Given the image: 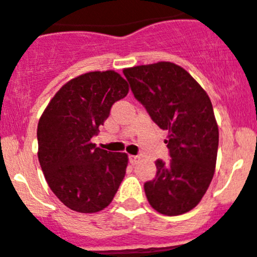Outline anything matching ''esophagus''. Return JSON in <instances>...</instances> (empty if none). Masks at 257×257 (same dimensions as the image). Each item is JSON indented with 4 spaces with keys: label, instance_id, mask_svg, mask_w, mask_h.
<instances>
[{
    "label": "esophagus",
    "instance_id": "obj_1",
    "mask_svg": "<svg viewBox=\"0 0 257 257\" xmlns=\"http://www.w3.org/2000/svg\"><path fill=\"white\" fill-rule=\"evenodd\" d=\"M138 159H139L138 156H129V162H131V164H136Z\"/></svg>",
    "mask_w": 257,
    "mask_h": 257
}]
</instances>
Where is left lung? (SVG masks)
<instances>
[{
  "instance_id": "obj_1",
  "label": "left lung",
  "mask_w": 257,
  "mask_h": 257,
  "mask_svg": "<svg viewBox=\"0 0 257 257\" xmlns=\"http://www.w3.org/2000/svg\"><path fill=\"white\" fill-rule=\"evenodd\" d=\"M134 96L159 128L171 159H157V176L144 183L149 205L166 216H178L201 202L213 178L218 125L212 103L188 71L169 61L123 70Z\"/></svg>"
}]
</instances>
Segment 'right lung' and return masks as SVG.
Instances as JSON below:
<instances>
[{
  "label": "right lung",
  "mask_w": 257,
  "mask_h": 257,
  "mask_svg": "<svg viewBox=\"0 0 257 257\" xmlns=\"http://www.w3.org/2000/svg\"><path fill=\"white\" fill-rule=\"evenodd\" d=\"M128 91L125 79L114 70L90 71L64 84L40 118V166L51 191L70 210H104L125 176L128 154L95 147L91 138Z\"/></svg>",
  "instance_id": "right-lung-1"
}]
</instances>
